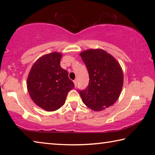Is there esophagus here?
Returning a JSON list of instances; mask_svg holds the SVG:
<instances>
[{"label": "esophagus", "mask_w": 155, "mask_h": 155, "mask_svg": "<svg viewBox=\"0 0 155 155\" xmlns=\"http://www.w3.org/2000/svg\"><path fill=\"white\" fill-rule=\"evenodd\" d=\"M74 83L75 87H77V80H74Z\"/></svg>", "instance_id": "1"}]
</instances>
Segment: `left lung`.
<instances>
[{
  "label": "left lung",
  "instance_id": "1",
  "mask_svg": "<svg viewBox=\"0 0 155 155\" xmlns=\"http://www.w3.org/2000/svg\"><path fill=\"white\" fill-rule=\"evenodd\" d=\"M80 56L90 76L87 88L79 90L83 103L95 111L108 108L121 93L124 81L121 66L103 49H89L81 52Z\"/></svg>",
  "mask_w": 155,
  "mask_h": 155
}]
</instances>
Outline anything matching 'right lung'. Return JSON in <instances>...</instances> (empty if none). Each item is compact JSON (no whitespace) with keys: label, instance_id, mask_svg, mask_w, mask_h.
<instances>
[{"label":"right lung","instance_id":"1","mask_svg":"<svg viewBox=\"0 0 155 155\" xmlns=\"http://www.w3.org/2000/svg\"><path fill=\"white\" fill-rule=\"evenodd\" d=\"M57 52L41 56L34 63L27 78V90L37 105L53 111L64 105L68 93L74 87L68 72L60 66Z\"/></svg>","mask_w":155,"mask_h":155}]
</instances>
